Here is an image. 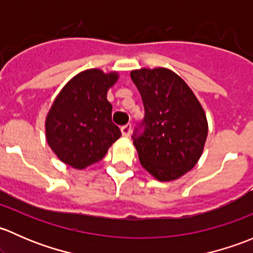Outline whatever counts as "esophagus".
<instances>
[{
  "instance_id": "obj_1",
  "label": "esophagus",
  "mask_w": 253,
  "mask_h": 253,
  "mask_svg": "<svg viewBox=\"0 0 253 253\" xmlns=\"http://www.w3.org/2000/svg\"><path fill=\"white\" fill-rule=\"evenodd\" d=\"M131 131H132V127H131V125H129V124L125 125V126L121 127V133H122V136H124V137H129V134H131Z\"/></svg>"
}]
</instances>
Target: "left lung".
Segmentation results:
<instances>
[{"label": "left lung", "mask_w": 253, "mask_h": 253, "mask_svg": "<svg viewBox=\"0 0 253 253\" xmlns=\"http://www.w3.org/2000/svg\"><path fill=\"white\" fill-rule=\"evenodd\" d=\"M141 93L145 116L143 133L133 144L142 167L159 181H174L192 170L208 136L202 105L186 82L165 67L131 72Z\"/></svg>", "instance_id": "obj_1"}]
</instances>
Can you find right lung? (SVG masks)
Segmentation results:
<instances>
[{
  "label": "right lung",
  "instance_id": "right-lung-1",
  "mask_svg": "<svg viewBox=\"0 0 253 253\" xmlns=\"http://www.w3.org/2000/svg\"><path fill=\"white\" fill-rule=\"evenodd\" d=\"M119 77L115 71H82L55 98L45 120V133L48 147L66 165L78 170L90 167L121 137L106 98Z\"/></svg>",
  "mask_w": 253,
  "mask_h": 253
}]
</instances>
